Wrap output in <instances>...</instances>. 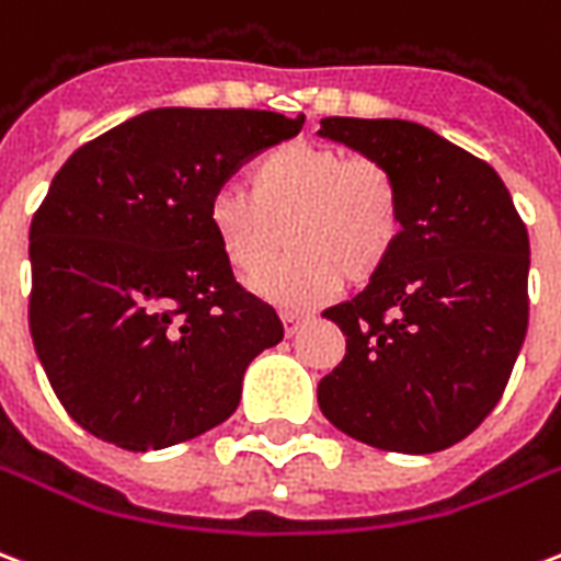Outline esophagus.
<instances>
[{"label":"esophagus","mask_w":561,"mask_h":561,"mask_svg":"<svg viewBox=\"0 0 561 561\" xmlns=\"http://www.w3.org/2000/svg\"><path fill=\"white\" fill-rule=\"evenodd\" d=\"M309 318L311 314H306V311H282V323H285V332H288V335H294Z\"/></svg>","instance_id":"34e87169"}]
</instances>
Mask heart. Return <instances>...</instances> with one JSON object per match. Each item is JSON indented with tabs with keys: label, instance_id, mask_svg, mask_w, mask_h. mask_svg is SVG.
Listing matches in <instances>:
<instances>
[{
	"label": "heart",
	"instance_id": "obj_1",
	"mask_svg": "<svg viewBox=\"0 0 561 561\" xmlns=\"http://www.w3.org/2000/svg\"><path fill=\"white\" fill-rule=\"evenodd\" d=\"M208 226L241 279L262 276L259 294L276 306H311L388 267L405 229L403 187L382 158L290 140L247 167V191L217 187Z\"/></svg>",
	"mask_w": 561,
	"mask_h": 561
}]
</instances>
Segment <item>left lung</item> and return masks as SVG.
<instances>
[{"instance_id":"obj_1","label":"left lung","mask_w":561,"mask_h":561,"mask_svg":"<svg viewBox=\"0 0 561 561\" xmlns=\"http://www.w3.org/2000/svg\"><path fill=\"white\" fill-rule=\"evenodd\" d=\"M320 135L382 158L405 205L388 267L323 311L347 353L320 412L379 450H444L497 405L527 335V226L494 167L426 126L323 117Z\"/></svg>"}]
</instances>
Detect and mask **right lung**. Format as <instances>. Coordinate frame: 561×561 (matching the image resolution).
Returning a JSON list of instances; mask_svg holds the SVG:
<instances>
[{"mask_svg":"<svg viewBox=\"0 0 561 561\" xmlns=\"http://www.w3.org/2000/svg\"><path fill=\"white\" fill-rule=\"evenodd\" d=\"M306 119L250 108H156L88 140L32 220L28 329L72 421L131 453L224 423L243 370L285 329L243 288L208 199Z\"/></svg>","mask_w":561,"mask_h":561,"instance_id":"obj_1","label":"right lung"}]
</instances>
